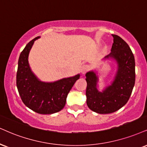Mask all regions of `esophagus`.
<instances>
[{
	"label": "esophagus",
	"instance_id": "esophagus-1",
	"mask_svg": "<svg viewBox=\"0 0 147 147\" xmlns=\"http://www.w3.org/2000/svg\"><path fill=\"white\" fill-rule=\"evenodd\" d=\"M88 70V66L87 65H83L82 67H81L80 71L82 72V74H86Z\"/></svg>",
	"mask_w": 147,
	"mask_h": 147
}]
</instances>
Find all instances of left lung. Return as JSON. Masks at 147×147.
Instances as JSON below:
<instances>
[{"label":"left lung","mask_w":147,"mask_h":147,"mask_svg":"<svg viewBox=\"0 0 147 147\" xmlns=\"http://www.w3.org/2000/svg\"><path fill=\"white\" fill-rule=\"evenodd\" d=\"M113 41L111 52L105 59H115L118 71L113 82L102 92L97 88V76L93 71L86 74L87 86L86 104L93 112L110 114L117 111L127 104L135 84V59L131 49L122 38L112 35Z\"/></svg>","instance_id":"obj_1"}]
</instances>
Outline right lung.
Masks as SVG:
<instances>
[{
    "label": "right lung",
    "mask_w": 147,
    "mask_h": 147,
    "mask_svg": "<svg viewBox=\"0 0 147 147\" xmlns=\"http://www.w3.org/2000/svg\"><path fill=\"white\" fill-rule=\"evenodd\" d=\"M37 37L30 41L21 52L18 60L16 85L25 106L37 113L50 115L64 108L72 86L80 78V74L51 83L39 81L30 70L28 54Z\"/></svg>",
    "instance_id": "obj_1"
}]
</instances>
